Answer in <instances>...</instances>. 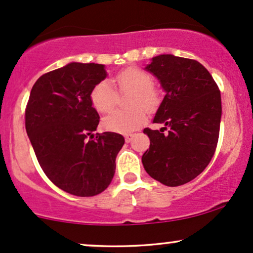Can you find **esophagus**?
Wrapping results in <instances>:
<instances>
[{
	"instance_id": "1",
	"label": "esophagus",
	"mask_w": 253,
	"mask_h": 253,
	"mask_svg": "<svg viewBox=\"0 0 253 253\" xmlns=\"http://www.w3.org/2000/svg\"><path fill=\"white\" fill-rule=\"evenodd\" d=\"M124 137H126V142H130V141H131V138H132V133L131 132L126 133V135H124Z\"/></svg>"
}]
</instances>
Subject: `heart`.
Wrapping results in <instances>:
<instances>
[{
    "mask_svg": "<svg viewBox=\"0 0 253 253\" xmlns=\"http://www.w3.org/2000/svg\"><path fill=\"white\" fill-rule=\"evenodd\" d=\"M122 92H131L127 106L131 109L122 111L114 110L103 118L102 124L109 131L130 132L143 123L145 110L156 109L160 103V93L153 86V78L148 72L138 67H127L112 79ZM117 93L108 80L94 86L91 92V102L97 111L108 112L115 106Z\"/></svg>",
    "mask_w": 253,
    "mask_h": 253,
    "instance_id": "heart-1",
    "label": "heart"
}]
</instances>
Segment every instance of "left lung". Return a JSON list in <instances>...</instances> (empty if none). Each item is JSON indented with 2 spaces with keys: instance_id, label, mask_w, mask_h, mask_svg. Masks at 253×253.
<instances>
[{
  "instance_id": "obj_1",
  "label": "left lung",
  "mask_w": 253,
  "mask_h": 253,
  "mask_svg": "<svg viewBox=\"0 0 253 253\" xmlns=\"http://www.w3.org/2000/svg\"><path fill=\"white\" fill-rule=\"evenodd\" d=\"M144 70L156 77L166 96L153 120L165 127L143 130L150 147L142 163L163 185H185L203 173L214 155L221 120L220 91L209 71L192 59L161 54Z\"/></svg>"
}]
</instances>
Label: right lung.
Listing matches in <instances>:
<instances>
[{"instance_id": "add662e5", "label": "right lung", "mask_w": 253, "mask_h": 253, "mask_svg": "<svg viewBox=\"0 0 253 253\" xmlns=\"http://www.w3.org/2000/svg\"><path fill=\"white\" fill-rule=\"evenodd\" d=\"M108 77L105 65L70 62L35 82L26 109V131L41 168L56 187L77 197L105 191L124 137L97 133L99 115L91 92Z\"/></svg>"}]
</instances>
